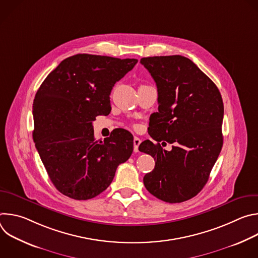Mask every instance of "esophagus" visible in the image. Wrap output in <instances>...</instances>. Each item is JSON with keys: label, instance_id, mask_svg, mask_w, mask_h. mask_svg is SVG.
<instances>
[{"label": "esophagus", "instance_id": "esophagus-1", "mask_svg": "<svg viewBox=\"0 0 258 258\" xmlns=\"http://www.w3.org/2000/svg\"><path fill=\"white\" fill-rule=\"evenodd\" d=\"M141 139L140 138H138V137H135L134 138V151L135 152H138L139 151V146H140V144H141Z\"/></svg>", "mask_w": 258, "mask_h": 258}]
</instances>
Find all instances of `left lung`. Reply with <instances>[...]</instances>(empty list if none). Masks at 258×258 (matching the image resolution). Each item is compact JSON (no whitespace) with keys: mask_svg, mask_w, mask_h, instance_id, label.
<instances>
[{"mask_svg":"<svg viewBox=\"0 0 258 258\" xmlns=\"http://www.w3.org/2000/svg\"><path fill=\"white\" fill-rule=\"evenodd\" d=\"M140 62L156 83L159 104L149 133L157 143L147 140L139 146L156 160L144 185L162 201H187L203 189L222 150V95L189 58L154 56ZM164 140L174 144L170 152L161 147Z\"/></svg>","mask_w":258,"mask_h":258,"instance_id":"left-lung-1","label":"left lung"}]
</instances>
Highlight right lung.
Returning a JSON list of instances; mask_svg holds the SVG:
<instances>
[{"label": "right lung", "instance_id": "right-lung-1", "mask_svg": "<svg viewBox=\"0 0 258 258\" xmlns=\"http://www.w3.org/2000/svg\"><path fill=\"white\" fill-rule=\"evenodd\" d=\"M137 59L78 54L64 59L41 85L32 106V138L56 189L76 199L105 191L117 166L132 155V134L117 128L102 141L93 121L111 111L112 88Z\"/></svg>", "mask_w": 258, "mask_h": 258}]
</instances>
